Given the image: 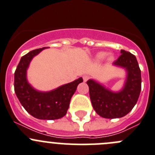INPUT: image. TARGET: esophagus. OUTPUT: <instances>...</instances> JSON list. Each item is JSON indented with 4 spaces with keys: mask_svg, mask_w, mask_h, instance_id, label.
I'll return each instance as SVG.
<instances>
[{
    "mask_svg": "<svg viewBox=\"0 0 155 155\" xmlns=\"http://www.w3.org/2000/svg\"><path fill=\"white\" fill-rule=\"evenodd\" d=\"M89 78H90L89 75L85 74V75H84V76H83V80H84V81H85V82H86L87 81Z\"/></svg>",
    "mask_w": 155,
    "mask_h": 155,
    "instance_id": "1",
    "label": "esophagus"
}]
</instances>
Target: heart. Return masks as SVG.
<instances>
[{
	"instance_id": "heart-1",
	"label": "heart",
	"mask_w": 155,
	"mask_h": 155,
	"mask_svg": "<svg viewBox=\"0 0 155 155\" xmlns=\"http://www.w3.org/2000/svg\"><path fill=\"white\" fill-rule=\"evenodd\" d=\"M106 55H107V53L104 52V51H101V52H98L97 54H96V58H97V60H103L104 58H105ZM113 59H114L113 55H112V54H109L108 57H107V61H108L109 62H111V61H113Z\"/></svg>"
}]
</instances>
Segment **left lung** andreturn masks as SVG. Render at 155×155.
<instances>
[{"mask_svg": "<svg viewBox=\"0 0 155 155\" xmlns=\"http://www.w3.org/2000/svg\"><path fill=\"white\" fill-rule=\"evenodd\" d=\"M120 52L121 55L113 64L124 68L127 73L121 91H110L93 79L87 81L94 110L106 119L121 118L127 115L136 104L141 92V70L136 57L125 50H121Z\"/></svg>", "mask_w": 155, "mask_h": 155, "instance_id": "left-lung-1", "label": "left lung"}]
</instances>
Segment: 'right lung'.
<instances>
[{
    "instance_id": "right-lung-1",
    "label": "right lung",
    "mask_w": 155,
    "mask_h": 155,
    "mask_svg": "<svg viewBox=\"0 0 155 155\" xmlns=\"http://www.w3.org/2000/svg\"><path fill=\"white\" fill-rule=\"evenodd\" d=\"M47 48L32 50L22 57L14 73V91L20 104L31 116L39 119L53 120L65 116L71 99L83 78H79L47 92L32 87L26 78L27 69L33 57Z\"/></svg>"
}]
</instances>
